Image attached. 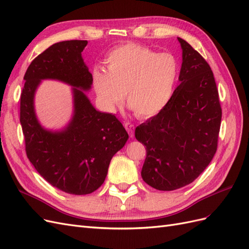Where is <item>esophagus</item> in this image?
<instances>
[{
	"label": "esophagus",
	"mask_w": 249,
	"mask_h": 249,
	"mask_svg": "<svg viewBox=\"0 0 249 249\" xmlns=\"http://www.w3.org/2000/svg\"><path fill=\"white\" fill-rule=\"evenodd\" d=\"M124 126H125L127 132L129 133L130 138H133L134 137V126L130 122H125Z\"/></svg>",
	"instance_id": "34e87169"
}]
</instances>
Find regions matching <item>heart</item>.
I'll return each mask as SVG.
<instances>
[{"mask_svg":"<svg viewBox=\"0 0 249 249\" xmlns=\"http://www.w3.org/2000/svg\"><path fill=\"white\" fill-rule=\"evenodd\" d=\"M106 71H93V85L99 102L113 111L127 102L139 117H152L171 101L179 77V63L170 53H160L127 42L107 54Z\"/></svg>","mask_w":249,"mask_h":249,"instance_id":"heart-1","label":"heart"}]
</instances>
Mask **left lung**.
I'll list each match as a JSON object with an SVG mask.
<instances>
[{
  "label": "left lung",
  "instance_id": "1",
  "mask_svg": "<svg viewBox=\"0 0 249 249\" xmlns=\"http://www.w3.org/2000/svg\"><path fill=\"white\" fill-rule=\"evenodd\" d=\"M182 63L171 101L136 128L146 146L141 175L149 186L173 191L193 182L217 151L222 110L209 63L186 40L177 37Z\"/></svg>",
  "mask_w": 249,
  "mask_h": 249
}]
</instances>
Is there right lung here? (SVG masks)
Wrapping results in <instances>:
<instances>
[{"mask_svg":"<svg viewBox=\"0 0 249 249\" xmlns=\"http://www.w3.org/2000/svg\"><path fill=\"white\" fill-rule=\"evenodd\" d=\"M87 45V40H66L49 47L27 69L20 94L19 121L28 159L49 183L74 195L101 187L112 156L128 140L116 116L97 110L85 95L93 84L81 56ZM46 79L73 87V117L61 131L44 129L35 113V91Z\"/></svg>","mask_w":249,"mask_h":249,"instance_id":"add662e5","label":"right lung"}]
</instances>
